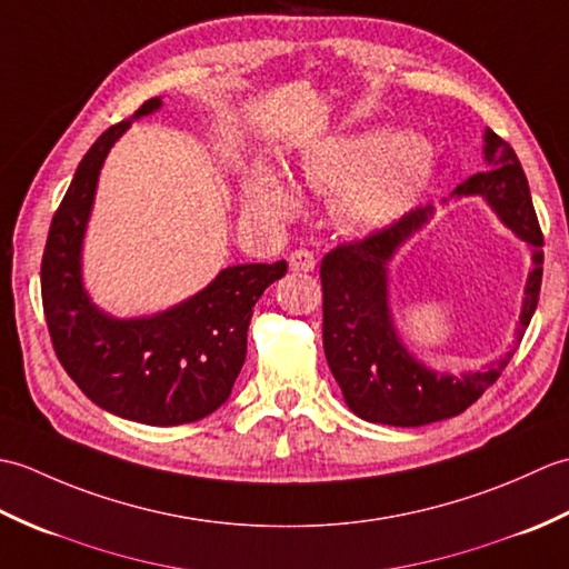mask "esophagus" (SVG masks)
<instances>
[{
	"label": "esophagus",
	"instance_id": "34e87169",
	"mask_svg": "<svg viewBox=\"0 0 569 569\" xmlns=\"http://www.w3.org/2000/svg\"><path fill=\"white\" fill-rule=\"evenodd\" d=\"M288 266H291V271H312L316 269V257H312V251L308 249H296L291 251V257H288Z\"/></svg>",
	"mask_w": 569,
	"mask_h": 569
}]
</instances>
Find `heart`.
Segmentation results:
<instances>
[{
  "label": "heart",
  "mask_w": 569,
  "mask_h": 569,
  "mask_svg": "<svg viewBox=\"0 0 569 569\" xmlns=\"http://www.w3.org/2000/svg\"><path fill=\"white\" fill-rule=\"evenodd\" d=\"M430 171V149L401 131H377L332 143L300 161V173L310 186L335 190L337 220L352 229L389 222ZM241 196L253 217L269 222L291 217L298 204L288 180L269 166L253 168Z\"/></svg>",
  "instance_id": "b5f03b06"
}]
</instances>
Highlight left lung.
I'll use <instances>...</instances> for the list:
<instances>
[{"mask_svg":"<svg viewBox=\"0 0 569 569\" xmlns=\"http://www.w3.org/2000/svg\"><path fill=\"white\" fill-rule=\"evenodd\" d=\"M487 171L467 178L452 196H481L501 222L533 247V271L518 322V340L538 308L542 283V232L530 200L526 173L509 141L487 129ZM432 214V204L408 212L391 227L349 241L325 253L322 283V347L345 403L359 418L396 428H418L459 416L501 377L513 352L485 371L435 373L401 345L389 310L386 263L396 249L418 232Z\"/></svg>","mask_w":569,"mask_h":569,"instance_id":"1","label":"left lung"}]
</instances>
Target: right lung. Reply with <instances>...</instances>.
Listing matches in <instances>:
<instances>
[{
  "mask_svg": "<svg viewBox=\"0 0 569 569\" xmlns=\"http://www.w3.org/2000/svg\"><path fill=\"white\" fill-rule=\"evenodd\" d=\"M159 107L161 98H151L131 119ZM131 119L92 143L58 204L41 261L43 312L58 361L92 403L143 426H183L232 393L253 306L288 263L229 266L204 291L151 318L117 320L90 303L80 273L84 224L100 168Z\"/></svg>",
  "mask_w": 569,
  "mask_h": 569,
  "instance_id": "obj_1",
  "label": "right lung"
}]
</instances>
